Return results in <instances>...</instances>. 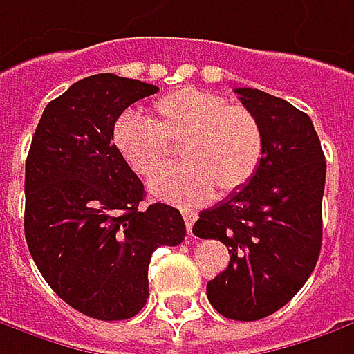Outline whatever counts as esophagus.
Wrapping results in <instances>:
<instances>
[{
	"label": "esophagus",
	"mask_w": 354,
	"mask_h": 354,
	"mask_svg": "<svg viewBox=\"0 0 354 354\" xmlns=\"http://www.w3.org/2000/svg\"><path fill=\"white\" fill-rule=\"evenodd\" d=\"M182 218H184V222H186L188 234H192V225L194 222H196V218H198V214L192 212V209H182Z\"/></svg>",
	"instance_id": "34e87169"
}]
</instances>
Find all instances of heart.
Masks as SVG:
<instances>
[{
  "instance_id": "b5f03b06",
  "label": "heart",
  "mask_w": 354,
  "mask_h": 354,
  "mask_svg": "<svg viewBox=\"0 0 354 354\" xmlns=\"http://www.w3.org/2000/svg\"><path fill=\"white\" fill-rule=\"evenodd\" d=\"M113 147L134 174L152 178L167 163L170 146L185 164L150 182L158 198L198 206L245 188L263 160V131L252 111L202 88L184 86L152 104V120L122 113L111 131Z\"/></svg>"
}]
</instances>
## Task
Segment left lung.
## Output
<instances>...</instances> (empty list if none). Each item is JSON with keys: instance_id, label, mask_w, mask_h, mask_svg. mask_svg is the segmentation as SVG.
<instances>
[{"instance_id": "left-lung-1", "label": "left lung", "mask_w": 354, "mask_h": 354, "mask_svg": "<svg viewBox=\"0 0 354 354\" xmlns=\"http://www.w3.org/2000/svg\"><path fill=\"white\" fill-rule=\"evenodd\" d=\"M263 131V160L239 192L200 212L192 232L220 239L230 263L207 281L227 319L257 321L295 297L313 273L323 238L325 154L311 118L259 88H236Z\"/></svg>"}]
</instances>
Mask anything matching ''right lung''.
I'll use <instances>...</instances> for the list:
<instances>
[{"label": "right lung", "mask_w": 354, "mask_h": 354, "mask_svg": "<svg viewBox=\"0 0 354 354\" xmlns=\"http://www.w3.org/2000/svg\"><path fill=\"white\" fill-rule=\"evenodd\" d=\"M158 86L100 73L51 100L25 164V239L43 279L83 315L134 317L156 248L178 245L176 207H140L145 186L113 147V124Z\"/></svg>", "instance_id": "right-lung-1"}]
</instances>
